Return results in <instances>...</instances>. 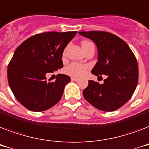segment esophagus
Masks as SVG:
<instances>
[{
    "mask_svg": "<svg viewBox=\"0 0 149 149\" xmlns=\"http://www.w3.org/2000/svg\"><path fill=\"white\" fill-rule=\"evenodd\" d=\"M71 79H72V81H78V80H79V79L77 78V77H72Z\"/></svg>",
    "mask_w": 149,
    "mask_h": 149,
    "instance_id": "1",
    "label": "esophagus"
}]
</instances>
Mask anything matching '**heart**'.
<instances>
[{"mask_svg": "<svg viewBox=\"0 0 149 149\" xmlns=\"http://www.w3.org/2000/svg\"><path fill=\"white\" fill-rule=\"evenodd\" d=\"M86 42H86V41L83 42L82 45ZM86 70H87V66L86 65H83V64H80V63H72L65 68V72L67 74L70 75V76H72V77H79L84 76L86 73Z\"/></svg>", "mask_w": 149, "mask_h": 149, "instance_id": "1", "label": "heart"}]
</instances>
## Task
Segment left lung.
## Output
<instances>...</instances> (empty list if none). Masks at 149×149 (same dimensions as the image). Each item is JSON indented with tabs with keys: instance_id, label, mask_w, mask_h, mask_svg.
Here are the masks:
<instances>
[{
	"instance_id": "8db88e82",
	"label": "left lung",
	"mask_w": 149,
	"mask_h": 149,
	"mask_svg": "<svg viewBox=\"0 0 149 149\" xmlns=\"http://www.w3.org/2000/svg\"><path fill=\"white\" fill-rule=\"evenodd\" d=\"M79 35L95 43L98 61L91 72L95 76L106 75L104 84L89 80L84 89V98L103 111L118 110L133 95L139 80L136 58L127 44L110 32L79 31Z\"/></svg>"
}]
</instances>
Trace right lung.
I'll use <instances>...</instances> for the list:
<instances>
[{"label": "right lung", "mask_w": 149, "mask_h": 149, "mask_svg": "<svg viewBox=\"0 0 149 149\" xmlns=\"http://www.w3.org/2000/svg\"><path fill=\"white\" fill-rule=\"evenodd\" d=\"M77 31L37 34L17 48L8 67V80L15 98L28 110L43 111L58 103L70 77L58 74L55 82L45 75L63 67V53Z\"/></svg>", "instance_id": "obj_1"}]
</instances>
